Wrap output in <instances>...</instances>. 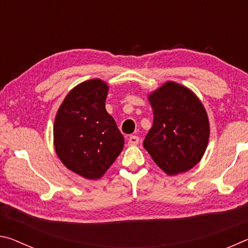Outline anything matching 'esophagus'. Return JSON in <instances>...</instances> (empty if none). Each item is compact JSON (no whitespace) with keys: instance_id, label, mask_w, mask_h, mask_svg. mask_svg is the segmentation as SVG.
<instances>
[{"instance_id":"obj_1","label":"esophagus","mask_w":248,"mask_h":248,"mask_svg":"<svg viewBox=\"0 0 248 248\" xmlns=\"http://www.w3.org/2000/svg\"><path fill=\"white\" fill-rule=\"evenodd\" d=\"M138 143H139V137L131 136V137L129 138V140H128V144L129 145H137Z\"/></svg>"}]
</instances>
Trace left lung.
Wrapping results in <instances>:
<instances>
[{
    "label": "left lung",
    "instance_id": "obj_1",
    "mask_svg": "<svg viewBox=\"0 0 248 248\" xmlns=\"http://www.w3.org/2000/svg\"><path fill=\"white\" fill-rule=\"evenodd\" d=\"M148 98L154 119L144 149L167 175L189 170L203 156L209 142V119L202 103L186 86L171 81Z\"/></svg>",
    "mask_w": 248,
    "mask_h": 248
}]
</instances>
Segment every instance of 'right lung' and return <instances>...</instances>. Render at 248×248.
Instances as JSON below:
<instances>
[{"instance_id":"right-lung-1","label":"right lung","mask_w":248,"mask_h":248,"mask_svg":"<svg viewBox=\"0 0 248 248\" xmlns=\"http://www.w3.org/2000/svg\"><path fill=\"white\" fill-rule=\"evenodd\" d=\"M108 85L85 81L65 96L54 119L53 142L60 161L75 174L98 179L124 149V136L105 108Z\"/></svg>"}]
</instances>
